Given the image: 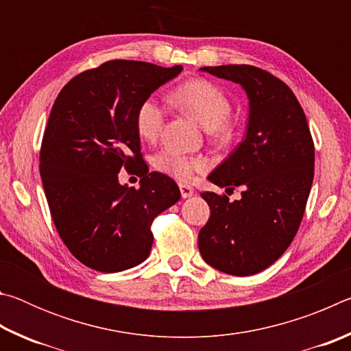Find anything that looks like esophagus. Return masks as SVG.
I'll return each instance as SVG.
<instances>
[{
	"instance_id": "34e87169",
	"label": "esophagus",
	"mask_w": 351,
	"mask_h": 351,
	"mask_svg": "<svg viewBox=\"0 0 351 351\" xmlns=\"http://www.w3.org/2000/svg\"><path fill=\"white\" fill-rule=\"evenodd\" d=\"M180 190H181V197L182 198H189V197H192L193 195V187L192 186H187V184H180Z\"/></svg>"
}]
</instances>
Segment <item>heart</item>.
<instances>
[{"label": "heart", "instance_id": "obj_1", "mask_svg": "<svg viewBox=\"0 0 351 351\" xmlns=\"http://www.w3.org/2000/svg\"><path fill=\"white\" fill-rule=\"evenodd\" d=\"M170 102L176 108L189 112L204 127L212 142L219 145L229 144L234 139V127L229 122V97L215 83L206 79L182 82L170 93ZM165 121V111L156 100L148 97L142 100L136 110V132L144 141H154L161 133ZM154 169L181 182L192 181L198 173L207 170L209 164L201 156H187L175 150H162L154 156Z\"/></svg>", "mask_w": 351, "mask_h": 351}]
</instances>
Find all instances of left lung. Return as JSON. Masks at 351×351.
<instances>
[{
  "label": "left lung",
  "mask_w": 351,
  "mask_h": 351,
  "mask_svg": "<svg viewBox=\"0 0 351 351\" xmlns=\"http://www.w3.org/2000/svg\"><path fill=\"white\" fill-rule=\"evenodd\" d=\"M245 88L246 138L209 175L226 192L241 186V199L203 192L210 218L198 235L213 268L252 276L287 251L304 218L314 178V142L306 116L287 83L251 64L201 68Z\"/></svg>",
  "instance_id": "1"
}]
</instances>
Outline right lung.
<instances>
[{
  "label": "right lung",
  "mask_w": 351,
  "mask_h": 351,
  "mask_svg": "<svg viewBox=\"0 0 351 351\" xmlns=\"http://www.w3.org/2000/svg\"><path fill=\"white\" fill-rule=\"evenodd\" d=\"M182 66L110 60L83 71L58 93L40 148V175L52 221L69 252L88 268L119 272L144 261L152 224L181 198L167 175L141 153L136 110ZM127 169L139 189L121 186Z\"/></svg>",
  "instance_id": "add662e5"
}]
</instances>
